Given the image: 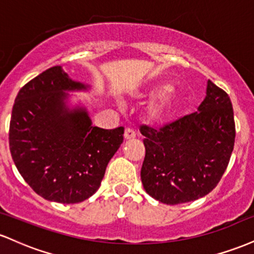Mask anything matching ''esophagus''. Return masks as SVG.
Returning <instances> with one entry per match:
<instances>
[{"instance_id": "1", "label": "esophagus", "mask_w": 254, "mask_h": 254, "mask_svg": "<svg viewBox=\"0 0 254 254\" xmlns=\"http://www.w3.org/2000/svg\"><path fill=\"white\" fill-rule=\"evenodd\" d=\"M135 137H136L135 131H133L132 129H130V127L125 129V132H124V138L125 139H133Z\"/></svg>"}]
</instances>
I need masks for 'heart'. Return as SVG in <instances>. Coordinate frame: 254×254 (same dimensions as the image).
I'll use <instances>...</instances> for the list:
<instances>
[{"instance_id":"1","label":"heart","mask_w":254,"mask_h":254,"mask_svg":"<svg viewBox=\"0 0 254 254\" xmlns=\"http://www.w3.org/2000/svg\"><path fill=\"white\" fill-rule=\"evenodd\" d=\"M173 86L170 83H162L160 86H157L156 88H154L149 93L151 98L155 97H161V95L167 94L168 92H171ZM180 99H182V95L180 94H173L170 95V97H166L164 99L156 103L155 105L150 107L149 110V117L154 121H160V119H164L170 116L174 110L177 109L178 104H179Z\"/></svg>"}]
</instances>
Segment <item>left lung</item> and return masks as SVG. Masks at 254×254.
I'll return each instance as SVG.
<instances>
[{"mask_svg": "<svg viewBox=\"0 0 254 254\" xmlns=\"http://www.w3.org/2000/svg\"><path fill=\"white\" fill-rule=\"evenodd\" d=\"M145 156L141 179L145 192L161 203H188L204 197L222 178L235 142L232 101L208 81L198 112L159 129L141 125Z\"/></svg>", "mask_w": 254, "mask_h": 254, "instance_id": "left-lung-1", "label": "left lung"}]
</instances>
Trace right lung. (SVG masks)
<instances>
[{
  "label": "right lung",
  "instance_id": "right-lung-1",
  "mask_svg": "<svg viewBox=\"0 0 254 254\" xmlns=\"http://www.w3.org/2000/svg\"><path fill=\"white\" fill-rule=\"evenodd\" d=\"M87 89L52 66L17 93L9 149L32 190L51 202H82L100 188L107 164L123 143L124 127H92L86 109H69L65 90Z\"/></svg>",
  "mask_w": 254,
  "mask_h": 254
}]
</instances>
